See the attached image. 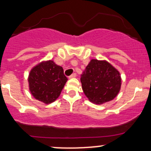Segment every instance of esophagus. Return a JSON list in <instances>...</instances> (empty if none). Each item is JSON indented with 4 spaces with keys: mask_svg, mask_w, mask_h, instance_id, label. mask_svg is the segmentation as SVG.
<instances>
[{
    "mask_svg": "<svg viewBox=\"0 0 151 151\" xmlns=\"http://www.w3.org/2000/svg\"><path fill=\"white\" fill-rule=\"evenodd\" d=\"M77 77V74H75V73H74V74H71V75H70L69 77H68V78H74V77Z\"/></svg>",
    "mask_w": 151,
    "mask_h": 151,
    "instance_id": "obj_1",
    "label": "esophagus"
}]
</instances>
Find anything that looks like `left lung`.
I'll return each mask as SVG.
<instances>
[{
	"label": "left lung",
	"instance_id": "1",
	"mask_svg": "<svg viewBox=\"0 0 151 151\" xmlns=\"http://www.w3.org/2000/svg\"><path fill=\"white\" fill-rule=\"evenodd\" d=\"M80 80L85 96L96 104L112 100L121 89L120 73L106 61L91 60Z\"/></svg>",
	"mask_w": 151,
	"mask_h": 151
}]
</instances>
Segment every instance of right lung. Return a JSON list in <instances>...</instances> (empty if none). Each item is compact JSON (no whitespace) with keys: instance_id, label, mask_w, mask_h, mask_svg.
Masks as SVG:
<instances>
[{"instance_id":"add662e5","label":"right lung","mask_w":151,"mask_h":151,"mask_svg":"<svg viewBox=\"0 0 151 151\" xmlns=\"http://www.w3.org/2000/svg\"><path fill=\"white\" fill-rule=\"evenodd\" d=\"M67 80L63 68L49 60L39 63L30 71L29 88L36 99L50 104L58 98Z\"/></svg>"}]
</instances>
